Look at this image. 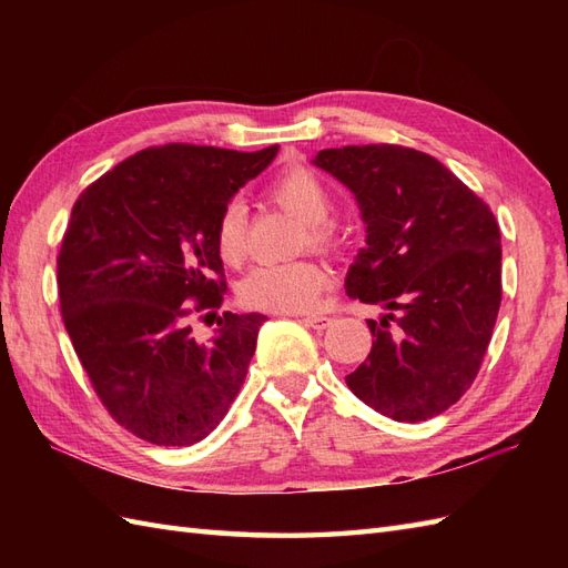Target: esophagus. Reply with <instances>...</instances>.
<instances>
[{
    "label": "esophagus",
    "instance_id": "esophagus-1",
    "mask_svg": "<svg viewBox=\"0 0 568 568\" xmlns=\"http://www.w3.org/2000/svg\"><path fill=\"white\" fill-rule=\"evenodd\" d=\"M303 322L312 329H327L332 324V320L324 317V315H307V317H303Z\"/></svg>",
    "mask_w": 568,
    "mask_h": 568
}]
</instances>
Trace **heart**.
<instances>
[{"label":"heart","instance_id":"heart-1","mask_svg":"<svg viewBox=\"0 0 568 568\" xmlns=\"http://www.w3.org/2000/svg\"><path fill=\"white\" fill-rule=\"evenodd\" d=\"M275 202L307 224V239L315 248L334 246V232L327 224L332 214V195L327 185L305 168H291L273 185ZM214 246L220 258L236 265L246 256V210L241 202H229L216 216ZM329 273L320 263H261L246 273L239 285L241 303L256 310L305 312L317 303Z\"/></svg>","mask_w":568,"mask_h":568}]
</instances>
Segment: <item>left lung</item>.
<instances>
[{
    "label": "left lung",
    "instance_id": "1",
    "mask_svg": "<svg viewBox=\"0 0 568 568\" xmlns=\"http://www.w3.org/2000/svg\"><path fill=\"white\" fill-rule=\"evenodd\" d=\"M312 163L354 192L366 224V246L344 281L348 297L388 310L381 322L366 320L371 354L346 385L395 422L442 415L470 388L496 327V216L449 168L415 149H324Z\"/></svg>",
    "mask_w": 568,
    "mask_h": 568
}]
</instances>
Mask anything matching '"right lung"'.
<instances>
[{"label":"right lung","instance_id":"1","mask_svg":"<svg viewBox=\"0 0 568 568\" xmlns=\"http://www.w3.org/2000/svg\"><path fill=\"white\" fill-rule=\"evenodd\" d=\"M275 155L277 146L168 143L114 165L72 204L58 253L60 312L94 393L139 439H204L246 378L265 315L224 312L207 342L187 317L222 305L216 216Z\"/></svg>","mask_w":568,"mask_h":568}]
</instances>
